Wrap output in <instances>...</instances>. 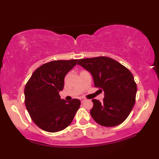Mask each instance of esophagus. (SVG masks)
I'll use <instances>...</instances> for the list:
<instances>
[{
    "label": "esophagus",
    "instance_id": "34e87169",
    "mask_svg": "<svg viewBox=\"0 0 159 159\" xmlns=\"http://www.w3.org/2000/svg\"><path fill=\"white\" fill-rule=\"evenodd\" d=\"M85 101H86V99L83 98H80V101H81V103H84Z\"/></svg>",
    "mask_w": 159,
    "mask_h": 159
}]
</instances>
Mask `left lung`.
I'll return each instance as SVG.
<instances>
[{"label":"left lung","instance_id":"obj_1","mask_svg":"<svg viewBox=\"0 0 159 159\" xmlns=\"http://www.w3.org/2000/svg\"><path fill=\"white\" fill-rule=\"evenodd\" d=\"M77 64L90 71L94 85L104 92L103 102L93 99V119L100 125L115 127L127 118L135 103L137 84L127 68L106 56L82 58Z\"/></svg>","mask_w":159,"mask_h":159}]
</instances>
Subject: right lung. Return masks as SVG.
<instances>
[{"label":"right lung","mask_w":159,"mask_h":159,"mask_svg":"<svg viewBox=\"0 0 159 159\" xmlns=\"http://www.w3.org/2000/svg\"><path fill=\"white\" fill-rule=\"evenodd\" d=\"M78 59L58 60L38 67L25 88V102L34 123L44 131L56 132L64 129L72 121L80 106V101L61 99L59 91L64 77Z\"/></svg>","instance_id":"right-lung-1"}]
</instances>
